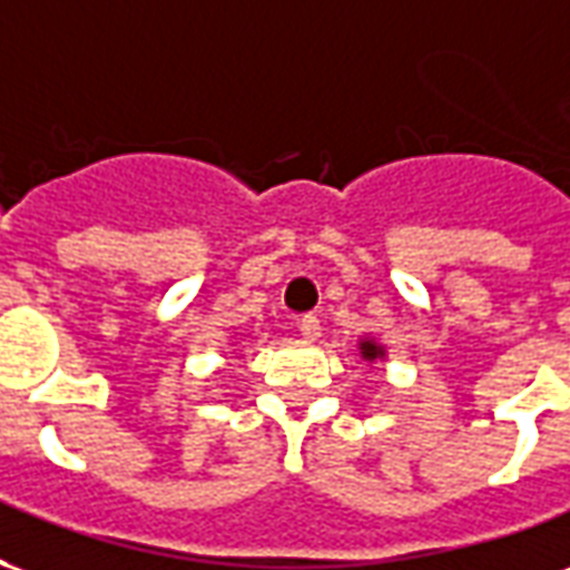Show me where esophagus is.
<instances>
[{"label":"esophagus","instance_id":"34e87169","mask_svg":"<svg viewBox=\"0 0 570 570\" xmlns=\"http://www.w3.org/2000/svg\"><path fill=\"white\" fill-rule=\"evenodd\" d=\"M298 333L305 335L308 342H314V338L321 335V321H317V314H302V317H298Z\"/></svg>","mask_w":570,"mask_h":570}]
</instances>
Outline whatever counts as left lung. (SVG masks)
Returning a JSON list of instances; mask_svg holds the SVG:
<instances>
[{"instance_id": "left-lung-1", "label": "left lung", "mask_w": 570, "mask_h": 570, "mask_svg": "<svg viewBox=\"0 0 570 570\" xmlns=\"http://www.w3.org/2000/svg\"><path fill=\"white\" fill-rule=\"evenodd\" d=\"M360 354H363L366 363H375V360L384 357V347L379 345V342H372V338H363V342H360Z\"/></svg>"}]
</instances>
